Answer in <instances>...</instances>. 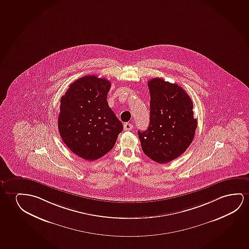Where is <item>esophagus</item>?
<instances>
[{
  "label": "esophagus",
  "instance_id": "esophagus-1",
  "mask_svg": "<svg viewBox=\"0 0 249 249\" xmlns=\"http://www.w3.org/2000/svg\"><path fill=\"white\" fill-rule=\"evenodd\" d=\"M133 127H134V125L131 124V123H126L124 124V130L125 131H130V130L133 129Z\"/></svg>",
  "mask_w": 249,
  "mask_h": 249
}]
</instances>
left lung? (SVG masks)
Wrapping results in <instances>:
<instances>
[{"label":"left lung","mask_w":249,"mask_h":249,"mask_svg":"<svg viewBox=\"0 0 249 249\" xmlns=\"http://www.w3.org/2000/svg\"><path fill=\"white\" fill-rule=\"evenodd\" d=\"M150 124L138 131L141 147L148 158L166 163L181 155L195 137L197 120L191 97L177 84L161 78L150 79Z\"/></svg>","instance_id":"obj_1"}]
</instances>
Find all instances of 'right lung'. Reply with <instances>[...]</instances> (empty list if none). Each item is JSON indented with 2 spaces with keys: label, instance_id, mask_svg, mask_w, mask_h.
<instances>
[{
  "label": "right lung",
  "instance_id": "1",
  "mask_svg": "<svg viewBox=\"0 0 249 249\" xmlns=\"http://www.w3.org/2000/svg\"><path fill=\"white\" fill-rule=\"evenodd\" d=\"M108 79L84 76L69 86L61 97L58 128L61 139L74 154L93 161L115 145L123 123L108 107Z\"/></svg>",
  "mask_w": 249,
  "mask_h": 249
}]
</instances>
